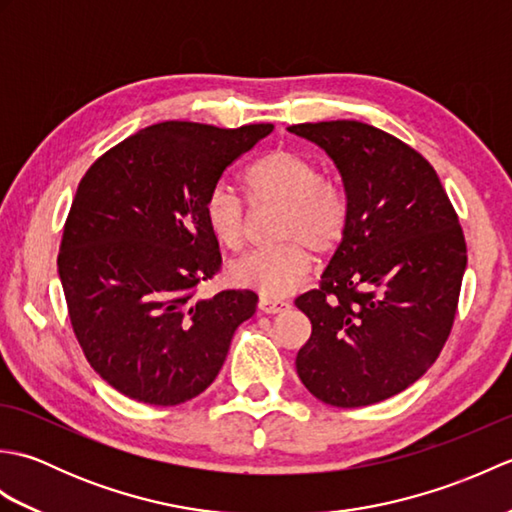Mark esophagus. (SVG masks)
<instances>
[{
    "label": "esophagus",
    "instance_id": "esophagus-1",
    "mask_svg": "<svg viewBox=\"0 0 512 512\" xmlns=\"http://www.w3.org/2000/svg\"><path fill=\"white\" fill-rule=\"evenodd\" d=\"M257 308L266 312V314H277V312H284L290 308L288 301H281V299H270V297H259L257 301Z\"/></svg>",
    "mask_w": 512,
    "mask_h": 512
}]
</instances>
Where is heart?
<instances>
[{
    "label": "heart",
    "mask_w": 512,
    "mask_h": 512,
    "mask_svg": "<svg viewBox=\"0 0 512 512\" xmlns=\"http://www.w3.org/2000/svg\"><path fill=\"white\" fill-rule=\"evenodd\" d=\"M250 204L279 206L277 246L262 248L231 266L239 286L253 288L262 297H284L303 286L312 268V250L330 255L347 231L345 193L323 178L314 162L295 149L279 147L255 160L244 173ZM204 220L220 244L242 250L248 242L250 215L244 200L215 184L204 198Z\"/></svg>",
    "instance_id": "b5f03b06"
}]
</instances>
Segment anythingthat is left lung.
<instances>
[{
    "label": "left lung",
    "instance_id": "obj_1",
    "mask_svg": "<svg viewBox=\"0 0 512 512\" xmlns=\"http://www.w3.org/2000/svg\"><path fill=\"white\" fill-rule=\"evenodd\" d=\"M288 129L334 160L350 213L319 288L295 299L312 323L297 374L325 405H374L416 383L449 339L466 268L458 213L436 169L383 129Z\"/></svg>",
    "mask_w": 512,
    "mask_h": 512
}]
</instances>
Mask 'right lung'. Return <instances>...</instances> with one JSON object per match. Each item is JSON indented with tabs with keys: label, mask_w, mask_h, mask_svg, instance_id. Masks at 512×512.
Returning a JSON list of instances; mask_svg holds the SVG:
<instances>
[{
	"label": "right lung",
	"mask_w": 512,
	"mask_h": 512,
	"mask_svg": "<svg viewBox=\"0 0 512 512\" xmlns=\"http://www.w3.org/2000/svg\"><path fill=\"white\" fill-rule=\"evenodd\" d=\"M270 132L158 123L105 151L79 182L59 277L85 358L127 398L173 407L202 394L255 314L253 290H195L222 266L206 193Z\"/></svg>",
	"instance_id": "right-lung-1"
}]
</instances>
